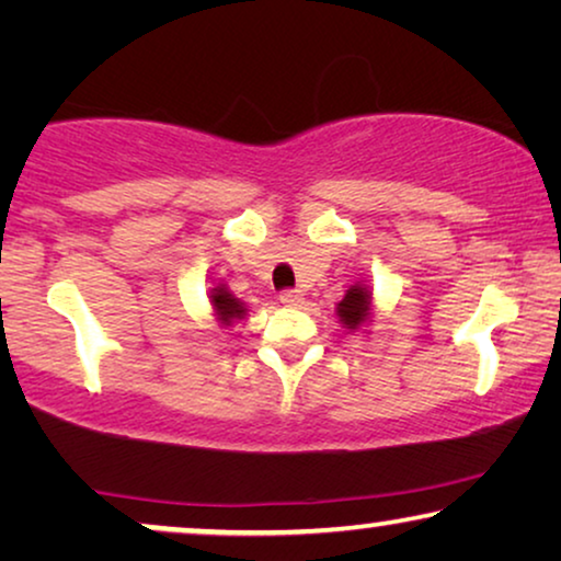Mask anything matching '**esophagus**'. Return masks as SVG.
<instances>
[{"instance_id": "1", "label": "esophagus", "mask_w": 561, "mask_h": 561, "mask_svg": "<svg viewBox=\"0 0 561 561\" xmlns=\"http://www.w3.org/2000/svg\"><path fill=\"white\" fill-rule=\"evenodd\" d=\"M280 304H286V306H301V304H304V294H301V290H296V288L283 290V294H280Z\"/></svg>"}]
</instances>
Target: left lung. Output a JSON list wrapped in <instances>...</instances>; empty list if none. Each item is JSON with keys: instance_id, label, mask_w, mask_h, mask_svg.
<instances>
[{"instance_id": "left-lung-1", "label": "left lung", "mask_w": 561, "mask_h": 561, "mask_svg": "<svg viewBox=\"0 0 561 561\" xmlns=\"http://www.w3.org/2000/svg\"><path fill=\"white\" fill-rule=\"evenodd\" d=\"M370 290H367L363 283H355V286L344 294L342 301L336 304V317H340V321L350 329V332H357V329L370 319Z\"/></svg>"}]
</instances>
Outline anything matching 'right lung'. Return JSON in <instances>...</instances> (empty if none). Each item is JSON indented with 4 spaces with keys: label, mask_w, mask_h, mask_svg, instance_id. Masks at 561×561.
Masks as SVG:
<instances>
[{
    "label": "right lung",
    "mask_w": 561,
    "mask_h": 561,
    "mask_svg": "<svg viewBox=\"0 0 561 561\" xmlns=\"http://www.w3.org/2000/svg\"><path fill=\"white\" fill-rule=\"evenodd\" d=\"M209 301L214 306V317H217L221 327H232L237 319H244V313H248L240 298L229 294V288L221 286V283L209 290Z\"/></svg>",
    "instance_id": "right-lung-1"
}]
</instances>
